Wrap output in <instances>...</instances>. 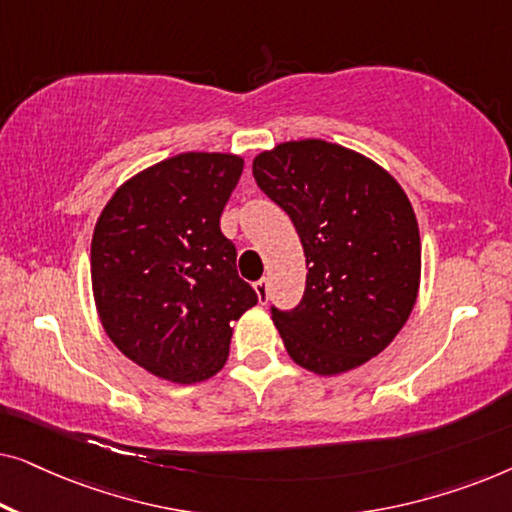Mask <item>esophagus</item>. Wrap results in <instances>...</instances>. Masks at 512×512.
<instances>
[{
	"label": "esophagus",
	"mask_w": 512,
	"mask_h": 512,
	"mask_svg": "<svg viewBox=\"0 0 512 512\" xmlns=\"http://www.w3.org/2000/svg\"><path fill=\"white\" fill-rule=\"evenodd\" d=\"M254 289H256V293H258V300H261V303H265V300H268V279H258V282L254 284Z\"/></svg>",
	"instance_id": "34e87169"
}]
</instances>
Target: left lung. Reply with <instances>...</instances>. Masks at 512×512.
<instances>
[{"label": "left lung", "mask_w": 512, "mask_h": 512, "mask_svg": "<svg viewBox=\"0 0 512 512\" xmlns=\"http://www.w3.org/2000/svg\"><path fill=\"white\" fill-rule=\"evenodd\" d=\"M254 179L289 214L305 251L300 303L270 305L286 352L319 375L373 359L403 328L419 289L422 244L403 188L373 160L321 139L261 153Z\"/></svg>", "instance_id": "left-lung-1"}]
</instances>
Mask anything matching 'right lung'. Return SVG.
Segmentation results:
<instances>
[{"label":"right lung","instance_id":"add662e5","mask_svg":"<svg viewBox=\"0 0 512 512\" xmlns=\"http://www.w3.org/2000/svg\"><path fill=\"white\" fill-rule=\"evenodd\" d=\"M242 167L228 153L167 158L118 188L95 226L90 275L104 331L163 380L219 373L233 321L258 303L221 233Z\"/></svg>","mask_w":512,"mask_h":512}]
</instances>
